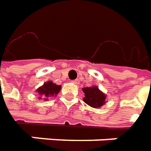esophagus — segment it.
I'll use <instances>...</instances> for the list:
<instances>
[{
    "mask_svg": "<svg viewBox=\"0 0 151 151\" xmlns=\"http://www.w3.org/2000/svg\"><path fill=\"white\" fill-rule=\"evenodd\" d=\"M72 83L75 84H79V81H78V80H76V81H72Z\"/></svg>",
    "mask_w": 151,
    "mask_h": 151,
    "instance_id": "1",
    "label": "esophagus"
}]
</instances>
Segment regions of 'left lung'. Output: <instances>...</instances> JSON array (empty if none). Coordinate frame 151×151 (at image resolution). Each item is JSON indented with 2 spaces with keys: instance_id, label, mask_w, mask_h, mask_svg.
<instances>
[{
  "instance_id": "8db88e82",
  "label": "left lung",
  "mask_w": 151,
  "mask_h": 151,
  "mask_svg": "<svg viewBox=\"0 0 151 151\" xmlns=\"http://www.w3.org/2000/svg\"><path fill=\"white\" fill-rule=\"evenodd\" d=\"M83 92L84 93V101L92 107H100L105 103L106 95L98 87L83 88Z\"/></svg>"
}]
</instances>
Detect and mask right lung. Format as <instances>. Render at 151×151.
<instances>
[{
	"mask_svg": "<svg viewBox=\"0 0 151 151\" xmlns=\"http://www.w3.org/2000/svg\"><path fill=\"white\" fill-rule=\"evenodd\" d=\"M61 89V85H57V84H53L52 81H48L47 83H45L43 86L40 87L37 89V92L40 95L45 97V98H49V97H53V96H56L58 92ZM47 100V98L45 99Z\"/></svg>",
	"mask_w": 151,
	"mask_h": 151,
	"instance_id": "1",
	"label": "right lung"
}]
</instances>
